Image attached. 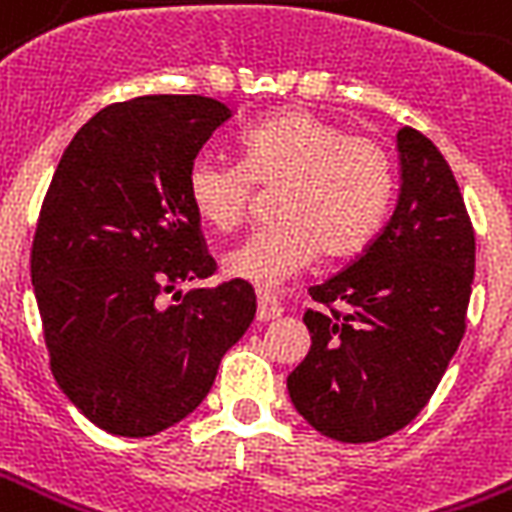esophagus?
I'll return each mask as SVG.
<instances>
[{
	"label": "esophagus",
	"mask_w": 512,
	"mask_h": 512,
	"mask_svg": "<svg viewBox=\"0 0 512 512\" xmlns=\"http://www.w3.org/2000/svg\"><path fill=\"white\" fill-rule=\"evenodd\" d=\"M282 317V306L276 303V298L271 295H260L257 298V322H273V319Z\"/></svg>",
	"instance_id": "obj_1"
}]
</instances>
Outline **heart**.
Here are the masks:
<instances>
[{"label": "heart", "mask_w": 512, "mask_h": 512, "mask_svg": "<svg viewBox=\"0 0 512 512\" xmlns=\"http://www.w3.org/2000/svg\"><path fill=\"white\" fill-rule=\"evenodd\" d=\"M241 166L201 155L187 171V198L214 230H233L257 187L273 190L271 225L230 249L225 273L276 287L314 260L360 252L392 198V163L376 139L343 134L322 117L287 109L244 131Z\"/></svg>", "instance_id": "heart-1"}]
</instances>
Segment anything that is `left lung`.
<instances>
[{"instance_id": "1", "label": "left lung", "mask_w": 512, "mask_h": 512, "mask_svg": "<svg viewBox=\"0 0 512 512\" xmlns=\"http://www.w3.org/2000/svg\"><path fill=\"white\" fill-rule=\"evenodd\" d=\"M395 212L349 268L308 287L311 349L287 376L292 405L341 443L411 424L464 335L475 233L454 171L416 128L397 134Z\"/></svg>"}]
</instances>
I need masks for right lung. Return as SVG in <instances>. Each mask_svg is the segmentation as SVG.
I'll return each mask as SVG.
<instances>
[{"label":"right lung","mask_w":512,"mask_h":512,"mask_svg":"<svg viewBox=\"0 0 512 512\" xmlns=\"http://www.w3.org/2000/svg\"><path fill=\"white\" fill-rule=\"evenodd\" d=\"M230 117L209 96L109 104L74 134L42 201L31 284L50 370L109 435L150 438L193 413L255 319L241 279L163 306L214 273L187 171Z\"/></svg>","instance_id":"obj_1"}]
</instances>
